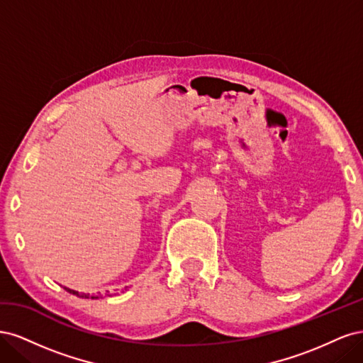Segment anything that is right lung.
Instances as JSON below:
<instances>
[{
  "mask_svg": "<svg viewBox=\"0 0 363 363\" xmlns=\"http://www.w3.org/2000/svg\"><path fill=\"white\" fill-rule=\"evenodd\" d=\"M67 289L69 294H72V295H77V296H80V298H92V300H96L98 298V295H89V294H79L77 291H72V289H68V288H65Z\"/></svg>",
  "mask_w": 363,
  "mask_h": 363,
  "instance_id": "1",
  "label": "right lung"
}]
</instances>
